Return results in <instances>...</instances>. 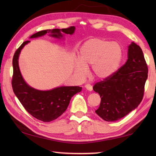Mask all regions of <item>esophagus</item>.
<instances>
[{
  "label": "esophagus",
  "mask_w": 156,
  "mask_h": 156,
  "mask_svg": "<svg viewBox=\"0 0 156 156\" xmlns=\"http://www.w3.org/2000/svg\"><path fill=\"white\" fill-rule=\"evenodd\" d=\"M84 87H85V88L89 91H92V89H93V87H92V86L90 84H86Z\"/></svg>",
  "instance_id": "esophagus-1"
}]
</instances>
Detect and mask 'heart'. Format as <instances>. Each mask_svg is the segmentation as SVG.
<instances>
[{"label":"heart","instance_id":"b5f03b06","mask_svg":"<svg viewBox=\"0 0 156 156\" xmlns=\"http://www.w3.org/2000/svg\"><path fill=\"white\" fill-rule=\"evenodd\" d=\"M122 49L120 44L104 38L89 40L81 47L80 60L75 62V71L80 78L88 73L87 67L91 65L92 75L105 79L114 73L120 64Z\"/></svg>","mask_w":156,"mask_h":156}]
</instances>
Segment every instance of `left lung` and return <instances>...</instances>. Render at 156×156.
Masks as SVG:
<instances>
[{
	"instance_id": "8db88e82",
	"label": "left lung",
	"mask_w": 156,
	"mask_h": 156,
	"mask_svg": "<svg viewBox=\"0 0 156 156\" xmlns=\"http://www.w3.org/2000/svg\"><path fill=\"white\" fill-rule=\"evenodd\" d=\"M147 77L148 67L142 50L132 43L129 46L125 64L93 87L101 98L96 113L107 122L125 117L141 102Z\"/></svg>"
}]
</instances>
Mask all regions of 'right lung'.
Returning a JSON list of instances; mask_svg holds the SVG:
<instances>
[{
  "instance_id": "1",
  "label": "right lung",
  "mask_w": 156,
  "mask_h": 156,
  "mask_svg": "<svg viewBox=\"0 0 156 156\" xmlns=\"http://www.w3.org/2000/svg\"><path fill=\"white\" fill-rule=\"evenodd\" d=\"M74 30V26L61 30H43L33 34L30 38L42 36L47 33H51V36L60 38L62 36L61 32L72 34ZM29 42H23L13 57L12 89L20 103L30 114L39 120L49 122L56 120L65 112L71 98L76 94L80 92L82 87L78 86L60 87L49 91H40L29 86L21 76L18 61L21 49Z\"/></svg>"
}]
</instances>
